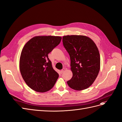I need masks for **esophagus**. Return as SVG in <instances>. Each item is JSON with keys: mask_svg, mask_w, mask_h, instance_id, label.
I'll return each instance as SVG.
<instances>
[{"mask_svg": "<svg viewBox=\"0 0 122 122\" xmlns=\"http://www.w3.org/2000/svg\"><path fill=\"white\" fill-rule=\"evenodd\" d=\"M65 68H63V69H62V70L61 71V74H62V73H63V72H64V71H65Z\"/></svg>", "mask_w": 122, "mask_h": 122, "instance_id": "1", "label": "esophagus"}]
</instances>
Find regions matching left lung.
<instances>
[{
	"label": "left lung",
	"mask_w": 122,
	"mask_h": 122,
	"mask_svg": "<svg viewBox=\"0 0 122 122\" xmlns=\"http://www.w3.org/2000/svg\"><path fill=\"white\" fill-rule=\"evenodd\" d=\"M71 59V79L67 82L73 89L82 90L91 86L100 69L99 51L93 41L83 35H67L62 38Z\"/></svg>",
	"instance_id": "8db88e82"
}]
</instances>
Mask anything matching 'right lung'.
Segmentation results:
<instances>
[{"instance_id":"right-lung-1","label":"right lung","mask_w":122,"mask_h":122,"mask_svg":"<svg viewBox=\"0 0 122 122\" xmlns=\"http://www.w3.org/2000/svg\"><path fill=\"white\" fill-rule=\"evenodd\" d=\"M61 39L60 36H35L23 47L19 60L20 73L27 86L35 91L46 92L56 82L59 74L53 68L48 54Z\"/></svg>"}]
</instances>
